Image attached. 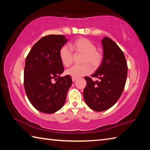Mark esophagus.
<instances>
[{
    "mask_svg": "<svg viewBox=\"0 0 150 150\" xmlns=\"http://www.w3.org/2000/svg\"><path fill=\"white\" fill-rule=\"evenodd\" d=\"M76 79H77V78H76V77H72V81H73V82H74V81H75Z\"/></svg>",
    "mask_w": 150,
    "mask_h": 150,
    "instance_id": "esophagus-1",
    "label": "esophagus"
}]
</instances>
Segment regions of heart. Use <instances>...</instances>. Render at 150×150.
Returning <instances> with one entry per match:
<instances>
[{"instance_id":"b5f03b06","label":"heart","mask_w":150,"mask_h":150,"mask_svg":"<svg viewBox=\"0 0 150 150\" xmlns=\"http://www.w3.org/2000/svg\"><path fill=\"white\" fill-rule=\"evenodd\" d=\"M69 48L75 55L82 54L81 63L82 65H75L66 71V74L72 77H79L91 72L92 66L94 69L98 67L103 59V54L100 50L96 48L95 43L86 38H79L69 44ZM59 58L63 65L69 67L73 62V54L67 46L61 47Z\"/></svg>"}]
</instances>
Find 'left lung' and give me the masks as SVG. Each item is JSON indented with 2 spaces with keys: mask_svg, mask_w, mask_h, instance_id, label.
I'll return each mask as SVG.
<instances>
[{
  "mask_svg": "<svg viewBox=\"0 0 150 150\" xmlns=\"http://www.w3.org/2000/svg\"><path fill=\"white\" fill-rule=\"evenodd\" d=\"M103 59L92 77H85L87 86L83 91L85 103L92 110L101 112L112 107L117 102L126 84L128 65L122 51L110 38L102 40Z\"/></svg>",
  "mask_w": 150,
  "mask_h": 150,
  "instance_id": "obj_1",
  "label": "left lung"
}]
</instances>
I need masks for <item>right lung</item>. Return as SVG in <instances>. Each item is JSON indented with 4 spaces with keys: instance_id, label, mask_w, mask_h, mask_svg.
<instances>
[{
    "instance_id": "obj_1",
    "label": "right lung",
    "mask_w": 150,
    "mask_h": 150,
    "mask_svg": "<svg viewBox=\"0 0 150 150\" xmlns=\"http://www.w3.org/2000/svg\"><path fill=\"white\" fill-rule=\"evenodd\" d=\"M67 39L63 35H47L33 45L28 54L24 71V85L28 98L42 112L54 113L64 105L72 85L64 71L59 52ZM56 80L53 83L52 80Z\"/></svg>"
}]
</instances>
